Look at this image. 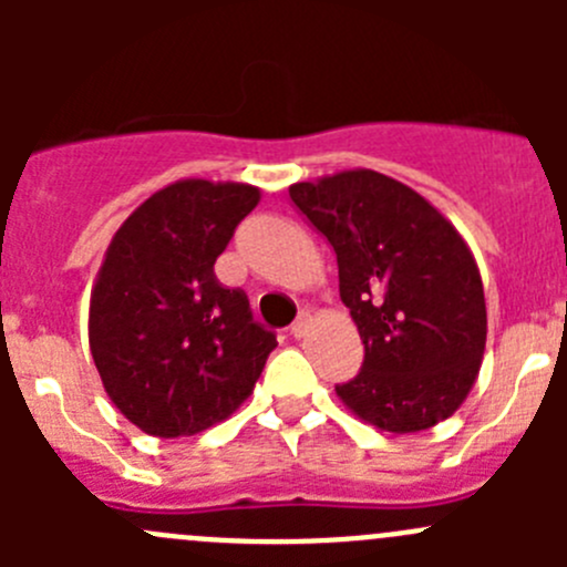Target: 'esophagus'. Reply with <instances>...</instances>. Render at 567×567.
<instances>
[{"instance_id":"1","label":"esophagus","mask_w":567,"mask_h":567,"mask_svg":"<svg viewBox=\"0 0 567 567\" xmlns=\"http://www.w3.org/2000/svg\"><path fill=\"white\" fill-rule=\"evenodd\" d=\"M307 331H310V316H307V312H301V316L293 320V326H290V337L301 340V337H305Z\"/></svg>"}]
</instances>
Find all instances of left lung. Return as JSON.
Returning <instances> with one entry per match:
<instances>
[{
	"label": "left lung",
	"mask_w": 567,
	"mask_h": 567,
	"mask_svg": "<svg viewBox=\"0 0 567 567\" xmlns=\"http://www.w3.org/2000/svg\"><path fill=\"white\" fill-rule=\"evenodd\" d=\"M290 199L334 247L340 299L364 342L362 373L337 398L390 433L453 416L488 334L480 268L453 221L375 169L293 183Z\"/></svg>",
	"instance_id": "left-lung-1"
}]
</instances>
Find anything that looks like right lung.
Wrapping results in <instances>:
<instances>
[{"label":"right lung","instance_id":"add662e5","mask_svg":"<svg viewBox=\"0 0 567 567\" xmlns=\"http://www.w3.org/2000/svg\"><path fill=\"white\" fill-rule=\"evenodd\" d=\"M260 203L249 183L186 177L158 188L109 244L90 293V351L120 414L158 439L227 420L277 337L214 262Z\"/></svg>","mask_w":567,"mask_h":567}]
</instances>
